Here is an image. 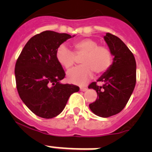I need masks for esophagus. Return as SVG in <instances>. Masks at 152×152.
<instances>
[{
    "label": "esophagus",
    "mask_w": 152,
    "mask_h": 152,
    "mask_svg": "<svg viewBox=\"0 0 152 152\" xmlns=\"http://www.w3.org/2000/svg\"><path fill=\"white\" fill-rule=\"evenodd\" d=\"M87 89H88V88H86V87H80V91H87Z\"/></svg>",
    "instance_id": "esophagus-1"
}]
</instances>
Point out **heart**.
<instances>
[{
	"mask_svg": "<svg viewBox=\"0 0 152 152\" xmlns=\"http://www.w3.org/2000/svg\"><path fill=\"white\" fill-rule=\"evenodd\" d=\"M80 58V65L68 72L67 77L70 82L84 84L93 75L107 72L113 62V55L109 48L98 45V42L92 39H82L73 43V52L61 45L56 51V59L60 65L69 70L75 64L76 57Z\"/></svg>",
	"mask_w": 152,
	"mask_h": 152,
	"instance_id": "heart-1",
	"label": "heart"
}]
</instances>
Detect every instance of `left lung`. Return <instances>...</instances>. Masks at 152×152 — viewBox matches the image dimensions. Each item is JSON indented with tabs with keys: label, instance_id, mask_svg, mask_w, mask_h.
<instances>
[{
	"label": "left lung",
	"instance_id": "1",
	"mask_svg": "<svg viewBox=\"0 0 152 152\" xmlns=\"http://www.w3.org/2000/svg\"><path fill=\"white\" fill-rule=\"evenodd\" d=\"M104 39L114 56L111 66L97 81L88 88L97 93V98L89 105L91 110L100 117H110L119 113L126 107L136 83V62L132 52L119 37L107 33Z\"/></svg>",
	"mask_w": 152,
	"mask_h": 152
}]
</instances>
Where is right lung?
Wrapping results in <instances>:
<instances>
[{
    "instance_id": "obj_1",
    "label": "right lung",
    "mask_w": 152,
    "mask_h": 152,
    "mask_svg": "<svg viewBox=\"0 0 152 152\" xmlns=\"http://www.w3.org/2000/svg\"><path fill=\"white\" fill-rule=\"evenodd\" d=\"M70 38L67 33L42 32L27 42L17 60L14 72L20 97L39 117H56L70 96L80 90L74 84L60 83L65 72L57 61L56 51Z\"/></svg>"
}]
</instances>
